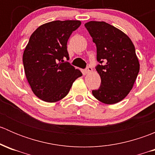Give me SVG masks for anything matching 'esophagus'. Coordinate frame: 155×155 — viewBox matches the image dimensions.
<instances>
[{"instance_id": "34e87169", "label": "esophagus", "mask_w": 155, "mask_h": 155, "mask_svg": "<svg viewBox=\"0 0 155 155\" xmlns=\"http://www.w3.org/2000/svg\"><path fill=\"white\" fill-rule=\"evenodd\" d=\"M92 70H93V69H92L91 67L88 66V67H87V68H86V70H85V71H86L87 73H91V72Z\"/></svg>"}]
</instances>
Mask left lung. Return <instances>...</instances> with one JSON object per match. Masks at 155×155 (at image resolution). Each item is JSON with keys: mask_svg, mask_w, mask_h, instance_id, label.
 <instances>
[{"mask_svg": "<svg viewBox=\"0 0 155 155\" xmlns=\"http://www.w3.org/2000/svg\"><path fill=\"white\" fill-rule=\"evenodd\" d=\"M85 26L96 44L100 63L96 70L101 84L92 94L104 104H117L130 91L140 71L134 43L121 30L105 21H91Z\"/></svg>", "mask_w": 155, "mask_h": 155, "instance_id": "1", "label": "left lung"}]
</instances>
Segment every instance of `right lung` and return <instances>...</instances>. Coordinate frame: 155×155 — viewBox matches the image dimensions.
Segmentation results:
<instances>
[{
  "mask_svg": "<svg viewBox=\"0 0 155 155\" xmlns=\"http://www.w3.org/2000/svg\"><path fill=\"white\" fill-rule=\"evenodd\" d=\"M80 25L79 20H58L42 25L31 34L23 53V65L31 90L42 101L63 99L73 82L82 76L64 61L69 59V37Z\"/></svg>",
  "mask_w": 155,
  "mask_h": 155,
  "instance_id": "obj_1",
  "label": "right lung"
}]
</instances>
